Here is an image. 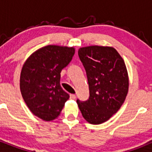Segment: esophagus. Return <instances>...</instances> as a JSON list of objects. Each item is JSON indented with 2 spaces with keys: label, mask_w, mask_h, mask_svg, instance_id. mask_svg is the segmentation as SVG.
<instances>
[{
  "label": "esophagus",
  "mask_w": 152,
  "mask_h": 152,
  "mask_svg": "<svg viewBox=\"0 0 152 152\" xmlns=\"http://www.w3.org/2000/svg\"><path fill=\"white\" fill-rule=\"evenodd\" d=\"M75 98H76V96L75 94H70V99L71 100H75Z\"/></svg>",
  "instance_id": "34e87169"
}]
</instances>
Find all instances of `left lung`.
Instances as JSON below:
<instances>
[{
  "label": "left lung",
  "mask_w": 152,
  "mask_h": 152,
  "mask_svg": "<svg viewBox=\"0 0 152 152\" xmlns=\"http://www.w3.org/2000/svg\"><path fill=\"white\" fill-rule=\"evenodd\" d=\"M78 56L85 68L90 97L77 100L86 121L98 125L119 110L129 91V75L124 60L113 47H82Z\"/></svg>",
  "instance_id": "1"
}]
</instances>
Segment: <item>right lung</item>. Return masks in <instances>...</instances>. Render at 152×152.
Here are the masks:
<instances>
[{"label": "right lung", "instance_id": "1", "mask_svg": "<svg viewBox=\"0 0 152 152\" xmlns=\"http://www.w3.org/2000/svg\"><path fill=\"white\" fill-rule=\"evenodd\" d=\"M75 52L74 47L46 45L31 54L23 65L21 94L32 113L44 121L57 119L69 98L60 85V73Z\"/></svg>", "mask_w": 152, "mask_h": 152}]
</instances>
